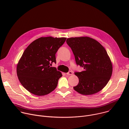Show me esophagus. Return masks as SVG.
Masks as SVG:
<instances>
[{
	"instance_id": "obj_1",
	"label": "esophagus",
	"mask_w": 129,
	"mask_h": 129,
	"mask_svg": "<svg viewBox=\"0 0 129 129\" xmlns=\"http://www.w3.org/2000/svg\"><path fill=\"white\" fill-rule=\"evenodd\" d=\"M72 73H73L71 71H69L68 72L66 73V75H68V76H70V75H72Z\"/></svg>"
}]
</instances>
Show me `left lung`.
I'll use <instances>...</instances> for the list:
<instances>
[{
  "mask_svg": "<svg viewBox=\"0 0 129 129\" xmlns=\"http://www.w3.org/2000/svg\"><path fill=\"white\" fill-rule=\"evenodd\" d=\"M66 43L74 54L77 65L84 68V71L75 72L79 82L73 89L83 95L98 92L106 86L112 73L107 51L99 42L88 37L68 38Z\"/></svg>",
  "mask_w": 129,
  "mask_h": 129,
  "instance_id": "8db88e82",
  "label": "left lung"
}]
</instances>
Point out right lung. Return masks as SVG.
<instances>
[{"instance_id":"obj_1","label":"right lung","mask_w":129,"mask_h":129,"mask_svg":"<svg viewBox=\"0 0 129 129\" xmlns=\"http://www.w3.org/2000/svg\"><path fill=\"white\" fill-rule=\"evenodd\" d=\"M66 38L41 37L25 49L17 66V74L21 85L33 94H48L57 86L62 76L56 67V53Z\"/></svg>"}]
</instances>
